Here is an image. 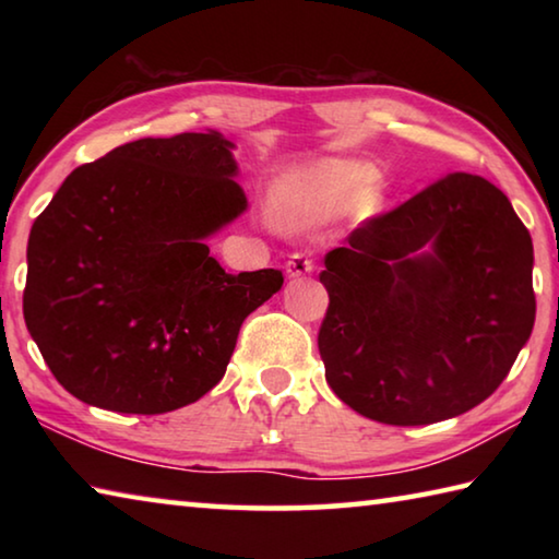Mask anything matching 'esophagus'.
Segmentation results:
<instances>
[{
  "instance_id": "obj_1",
  "label": "esophagus",
  "mask_w": 559,
  "mask_h": 559,
  "mask_svg": "<svg viewBox=\"0 0 559 559\" xmlns=\"http://www.w3.org/2000/svg\"><path fill=\"white\" fill-rule=\"evenodd\" d=\"M313 271V259L308 257V253L296 251L290 253V259L286 261V273L290 278H298V276H306V273Z\"/></svg>"
}]
</instances>
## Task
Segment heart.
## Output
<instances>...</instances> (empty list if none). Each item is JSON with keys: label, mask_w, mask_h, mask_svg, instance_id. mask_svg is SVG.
<instances>
[{"label": "heart", "mask_w": 559, "mask_h": 559, "mask_svg": "<svg viewBox=\"0 0 559 559\" xmlns=\"http://www.w3.org/2000/svg\"><path fill=\"white\" fill-rule=\"evenodd\" d=\"M374 182L377 169L372 165L320 159L283 175L276 185V202L288 222L318 224L355 210Z\"/></svg>", "instance_id": "heart-1"}]
</instances>
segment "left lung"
<instances>
[{
  "label": "left lung",
  "mask_w": 559,
  "mask_h": 559,
  "mask_svg": "<svg viewBox=\"0 0 559 559\" xmlns=\"http://www.w3.org/2000/svg\"><path fill=\"white\" fill-rule=\"evenodd\" d=\"M320 283L325 380L392 427L488 400L535 323L530 231L498 187L466 173L367 219L328 253Z\"/></svg>",
  "instance_id": "left-lung-1"
}]
</instances>
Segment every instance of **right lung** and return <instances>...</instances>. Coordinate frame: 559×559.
Listing matches in <instances>:
<instances>
[{
	"label": "right lung",
	"mask_w": 559,
	"mask_h": 559,
	"mask_svg": "<svg viewBox=\"0 0 559 559\" xmlns=\"http://www.w3.org/2000/svg\"><path fill=\"white\" fill-rule=\"evenodd\" d=\"M222 132L143 138L75 167L36 216L24 320L75 400L165 414L226 372L276 269L226 273L204 239L246 210Z\"/></svg>",
	"instance_id": "obj_1"
}]
</instances>
